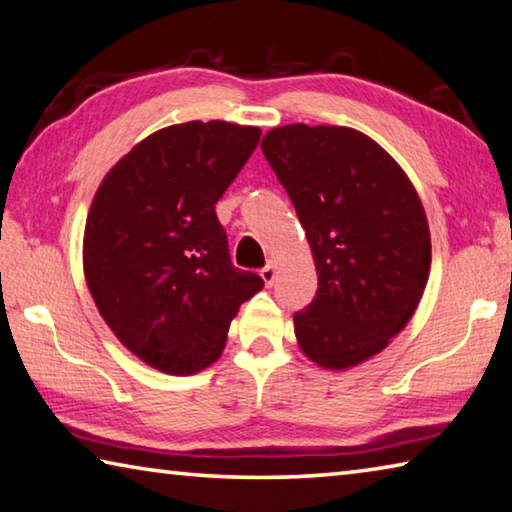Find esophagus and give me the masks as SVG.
<instances>
[{"mask_svg":"<svg viewBox=\"0 0 512 512\" xmlns=\"http://www.w3.org/2000/svg\"><path fill=\"white\" fill-rule=\"evenodd\" d=\"M261 279L265 281V285L267 288H270V285H274V279H276V267L272 265V263H267L263 270H261Z\"/></svg>","mask_w":512,"mask_h":512,"instance_id":"obj_1","label":"esophagus"}]
</instances>
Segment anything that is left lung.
<instances>
[{
  "label": "left lung",
  "mask_w": 512,
  "mask_h": 512,
  "mask_svg": "<svg viewBox=\"0 0 512 512\" xmlns=\"http://www.w3.org/2000/svg\"><path fill=\"white\" fill-rule=\"evenodd\" d=\"M306 229L319 288L294 315L303 355L346 371L409 324L432 265L423 202L380 143L344 125L292 123L263 137Z\"/></svg>",
  "instance_id": "left-lung-1"
}]
</instances>
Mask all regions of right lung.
Returning a JSON list of instances; mask_svg holds the SVG:
<instances>
[{"label": "right lung", "instance_id": "1", "mask_svg": "<svg viewBox=\"0 0 512 512\" xmlns=\"http://www.w3.org/2000/svg\"><path fill=\"white\" fill-rule=\"evenodd\" d=\"M261 130L168 125L103 177L87 213L83 270L116 339L152 369L193 375L224 351L231 319L263 279L231 265L215 202Z\"/></svg>", "mask_w": 512, "mask_h": 512}]
</instances>
